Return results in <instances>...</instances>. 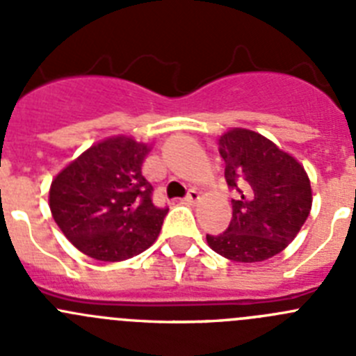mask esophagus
<instances>
[{
    "label": "esophagus",
    "mask_w": 356,
    "mask_h": 356,
    "mask_svg": "<svg viewBox=\"0 0 356 356\" xmlns=\"http://www.w3.org/2000/svg\"><path fill=\"white\" fill-rule=\"evenodd\" d=\"M199 199H201V194H199L197 191H194V188H191V191H188V194H187V197H185V201L191 202V204H195Z\"/></svg>",
    "instance_id": "obj_1"
}]
</instances>
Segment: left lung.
<instances>
[{"mask_svg": "<svg viewBox=\"0 0 356 356\" xmlns=\"http://www.w3.org/2000/svg\"><path fill=\"white\" fill-rule=\"evenodd\" d=\"M225 181L238 192L232 220L222 234H206L209 248L234 262H262L299 234L313 204L302 164L262 134L227 131L218 140Z\"/></svg>", "mask_w": 356, "mask_h": 356, "instance_id": "obj_1", "label": "left lung"}]
</instances>
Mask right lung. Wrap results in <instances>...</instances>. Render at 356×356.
<instances>
[{"label": "right lung", "mask_w": 356, "mask_h": 356, "mask_svg": "<svg viewBox=\"0 0 356 356\" xmlns=\"http://www.w3.org/2000/svg\"><path fill=\"white\" fill-rule=\"evenodd\" d=\"M148 152L131 136L106 138L54 178L50 211L82 253L120 262L155 243L169 209L154 204V187L141 172Z\"/></svg>", "instance_id": "obj_1"}]
</instances>
